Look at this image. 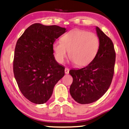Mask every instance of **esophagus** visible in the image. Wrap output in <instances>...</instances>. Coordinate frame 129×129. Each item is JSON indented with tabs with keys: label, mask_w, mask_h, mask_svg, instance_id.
<instances>
[{
	"label": "esophagus",
	"mask_w": 129,
	"mask_h": 129,
	"mask_svg": "<svg viewBox=\"0 0 129 129\" xmlns=\"http://www.w3.org/2000/svg\"><path fill=\"white\" fill-rule=\"evenodd\" d=\"M65 73L67 74V75H68L69 73V69L68 68H66L65 69Z\"/></svg>",
	"instance_id": "34e87169"
}]
</instances>
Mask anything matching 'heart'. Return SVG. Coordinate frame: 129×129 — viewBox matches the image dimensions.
<instances>
[{
    "instance_id": "heart-1",
    "label": "heart",
    "mask_w": 129,
    "mask_h": 129,
    "mask_svg": "<svg viewBox=\"0 0 129 129\" xmlns=\"http://www.w3.org/2000/svg\"><path fill=\"white\" fill-rule=\"evenodd\" d=\"M100 40L94 33L75 29L65 34L60 42L53 43L52 48L57 62L69 57L78 67H85L94 59L100 48Z\"/></svg>"
}]
</instances>
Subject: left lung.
Here are the masks:
<instances>
[{"instance_id":"left-lung-1","label":"left lung","mask_w":129,"mask_h":129,"mask_svg":"<svg viewBox=\"0 0 129 129\" xmlns=\"http://www.w3.org/2000/svg\"><path fill=\"white\" fill-rule=\"evenodd\" d=\"M97 36L100 48L92 61L82 69H72L73 77L70 93L77 103L81 104L96 101L107 91L114 74L115 54L113 44L98 26Z\"/></svg>"}]
</instances>
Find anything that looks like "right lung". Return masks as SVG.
Segmentation results:
<instances>
[{"mask_svg":"<svg viewBox=\"0 0 129 129\" xmlns=\"http://www.w3.org/2000/svg\"><path fill=\"white\" fill-rule=\"evenodd\" d=\"M66 31L57 25L34 23L17 40L13 61L14 78L22 94L33 103H45L54 85L64 76L65 67L56 60L52 45Z\"/></svg>","mask_w":129,"mask_h":129,"instance_id":"1","label":"right lung"}]
</instances>
